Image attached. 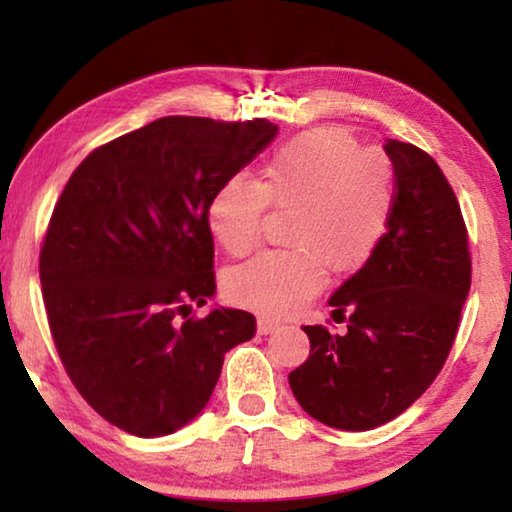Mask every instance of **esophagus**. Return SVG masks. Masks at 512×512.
I'll return each instance as SVG.
<instances>
[{
	"instance_id": "1",
	"label": "esophagus",
	"mask_w": 512,
	"mask_h": 512,
	"mask_svg": "<svg viewBox=\"0 0 512 512\" xmlns=\"http://www.w3.org/2000/svg\"><path fill=\"white\" fill-rule=\"evenodd\" d=\"M279 328H282V324H279V321H275V319H268V317L258 319V333H261V335L275 333V331H279Z\"/></svg>"
}]
</instances>
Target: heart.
I'll return each instance as SVG.
<instances>
[{
    "instance_id": "b5f03b06",
    "label": "heart",
    "mask_w": 512,
    "mask_h": 512,
    "mask_svg": "<svg viewBox=\"0 0 512 512\" xmlns=\"http://www.w3.org/2000/svg\"><path fill=\"white\" fill-rule=\"evenodd\" d=\"M268 205L293 209L291 249L261 251L237 265L226 291L235 303L284 317L317 296L324 265L347 275L375 256L394 219L396 172L347 128H312L272 151L261 181L223 179L209 195L207 226L228 254L242 256L256 244Z\"/></svg>"
}]
</instances>
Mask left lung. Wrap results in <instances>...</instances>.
I'll list each match as a JSON object with an SVG mask.
<instances>
[{
  "label": "left lung",
  "instance_id": "1",
  "mask_svg": "<svg viewBox=\"0 0 512 512\" xmlns=\"http://www.w3.org/2000/svg\"><path fill=\"white\" fill-rule=\"evenodd\" d=\"M396 172L389 233L363 268L333 293L338 335L303 326L310 356L289 373L307 415L342 431H368L408 410L443 370L471 289L468 230L436 160L387 139Z\"/></svg>",
  "mask_w": 512,
  "mask_h": 512
}]
</instances>
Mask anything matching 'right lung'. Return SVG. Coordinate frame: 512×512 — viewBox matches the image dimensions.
Wrapping results in <instances>:
<instances>
[{
  "label": "right lung",
  "mask_w": 512,
  "mask_h": 512,
  "mask_svg": "<svg viewBox=\"0 0 512 512\" xmlns=\"http://www.w3.org/2000/svg\"><path fill=\"white\" fill-rule=\"evenodd\" d=\"M275 135L265 118L165 116L97 146L62 188L39 254L48 326L76 391L118 429H181L223 354L254 338V314L191 312L216 291L209 195Z\"/></svg>",
  "instance_id": "right-lung-1"
}]
</instances>
